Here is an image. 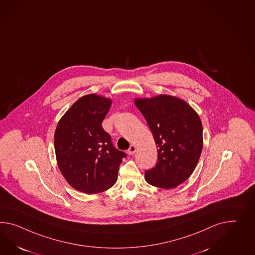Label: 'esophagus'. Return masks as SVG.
<instances>
[{
    "label": "esophagus",
    "instance_id": "obj_1",
    "mask_svg": "<svg viewBox=\"0 0 255 255\" xmlns=\"http://www.w3.org/2000/svg\"><path fill=\"white\" fill-rule=\"evenodd\" d=\"M136 150H137V148H136V146L135 145H130V147H129V149H128V154L129 155H133L135 152H136Z\"/></svg>",
    "mask_w": 255,
    "mask_h": 255
}]
</instances>
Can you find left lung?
<instances>
[{"label": "left lung", "mask_w": 255, "mask_h": 255, "mask_svg": "<svg viewBox=\"0 0 255 255\" xmlns=\"http://www.w3.org/2000/svg\"><path fill=\"white\" fill-rule=\"evenodd\" d=\"M135 105L150 128L158 148L156 165L145 180L160 189H174L196 168L203 150V125L184 100L167 94L136 98Z\"/></svg>", "instance_id": "left-lung-1"}]
</instances>
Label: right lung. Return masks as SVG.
Masks as SVG:
<instances>
[{
    "mask_svg": "<svg viewBox=\"0 0 255 255\" xmlns=\"http://www.w3.org/2000/svg\"><path fill=\"white\" fill-rule=\"evenodd\" d=\"M111 105L110 98L85 95L66 112L54 132L60 172L72 188L86 194L113 187L126 157L114 147L110 135L102 127Z\"/></svg>",
    "mask_w": 255,
    "mask_h": 255,
    "instance_id": "1",
    "label": "right lung"
}]
</instances>
